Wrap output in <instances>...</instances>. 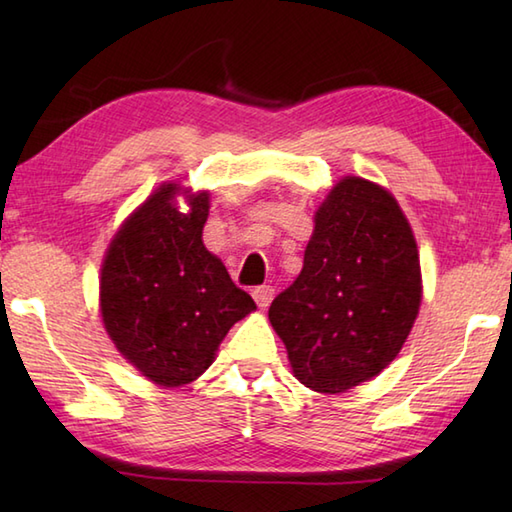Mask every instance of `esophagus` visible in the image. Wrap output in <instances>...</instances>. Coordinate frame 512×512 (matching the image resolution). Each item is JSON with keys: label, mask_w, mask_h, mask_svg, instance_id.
I'll use <instances>...</instances> for the list:
<instances>
[{"label": "esophagus", "mask_w": 512, "mask_h": 512, "mask_svg": "<svg viewBox=\"0 0 512 512\" xmlns=\"http://www.w3.org/2000/svg\"><path fill=\"white\" fill-rule=\"evenodd\" d=\"M275 297V288L273 286H257L253 290V299L257 301L259 308H268V303Z\"/></svg>", "instance_id": "obj_1"}]
</instances>
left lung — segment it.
I'll use <instances>...</instances> for the list:
<instances>
[{
	"instance_id": "obj_1",
	"label": "left lung",
	"mask_w": 512,
	"mask_h": 512,
	"mask_svg": "<svg viewBox=\"0 0 512 512\" xmlns=\"http://www.w3.org/2000/svg\"><path fill=\"white\" fill-rule=\"evenodd\" d=\"M420 259L394 195L347 176L314 215L303 268L270 303L268 319L292 372L341 394L394 361L418 317Z\"/></svg>"
}]
</instances>
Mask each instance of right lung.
Wrapping results in <instances>:
<instances>
[{
    "mask_svg": "<svg viewBox=\"0 0 512 512\" xmlns=\"http://www.w3.org/2000/svg\"><path fill=\"white\" fill-rule=\"evenodd\" d=\"M180 184H162L127 217L101 268V314L116 350L160 387H180L213 363L226 332L255 310L206 250L209 193L176 206Z\"/></svg>",
    "mask_w": 512,
    "mask_h": 512,
    "instance_id": "add662e5",
    "label": "right lung"
}]
</instances>
